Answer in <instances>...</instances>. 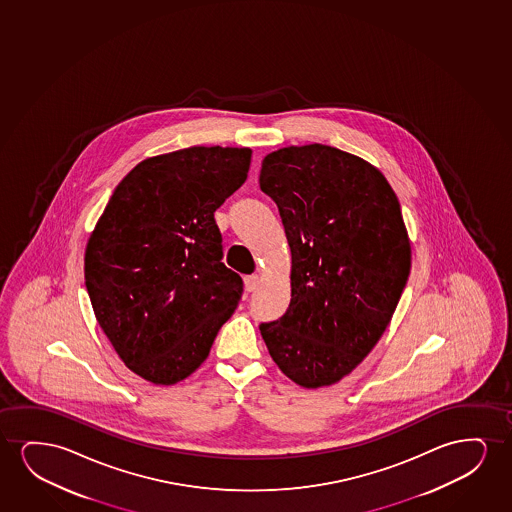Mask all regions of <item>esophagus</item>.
Instances as JSON below:
<instances>
[{
	"mask_svg": "<svg viewBox=\"0 0 512 512\" xmlns=\"http://www.w3.org/2000/svg\"><path fill=\"white\" fill-rule=\"evenodd\" d=\"M260 278L257 274H250V276H246L245 278V287L248 292H253V290H257L259 287Z\"/></svg>",
	"mask_w": 512,
	"mask_h": 512,
	"instance_id": "1",
	"label": "esophagus"
}]
</instances>
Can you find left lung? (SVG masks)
I'll return each instance as SVG.
<instances>
[{
  "mask_svg": "<svg viewBox=\"0 0 512 512\" xmlns=\"http://www.w3.org/2000/svg\"><path fill=\"white\" fill-rule=\"evenodd\" d=\"M259 183L292 252L287 313L260 323V334L294 383L332 385L371 353L406 288L399 199L369 162L320 143L267 155Z\"/></svg>",
  "mask_w": 512,
  "mask_h": 512,
  "instance_id": "1",
  "label": "left lung"
}]
</instances>
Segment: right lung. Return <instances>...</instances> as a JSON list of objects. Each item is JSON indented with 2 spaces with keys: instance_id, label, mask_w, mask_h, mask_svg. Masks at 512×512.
Returning a JSON list of instances; mask_svg holds the SVG:
<instances>
[{
  "instance_id": "obj_1",
  "label": "right lung",
  "mask_w": 512,
  "mask_h": 512,
  "mask_svg": "<svg viewBox=\"0 0 512 512\" xmlns=\"http://www.w3.org/2000/svg\"><path fill=\"white\" fill-rule=\"evenodd\" d=\"M250 148L190 147L140 162L85 248L94 315L124 364L175 385L203 364L238 308L215 211L245 183Z\"/></svg>"
}]
</instances>
